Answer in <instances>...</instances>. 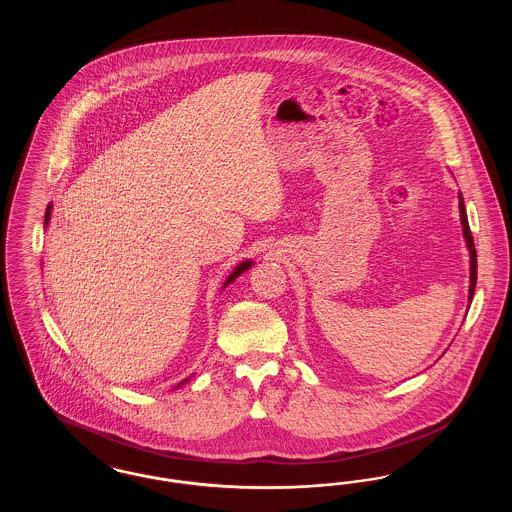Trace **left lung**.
Masks as SVG:
<instances>
[{"mask_svg":"<svg viewBox=\"0 0 512 512\" xmlns=\"http://www.w3.org/2000/svg\"><path fill=\"white\" fill-rule=\"evenodd\" d=\"M459 211H461L464 242H466L468 253H470V288H468V301L472 303V297H474V292H476V278H478V261H476V247H474V240H472V232H470L468 219H466L463 194H459Z\"/></svg>","mask_w":512,"mask_h":512,"instance_id":"left-lung-1","label":"left lung"}]
</instances>
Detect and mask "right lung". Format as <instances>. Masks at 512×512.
Wrapping results in <instances>:
<instances>
[{
    "label": "right lung",
    "mask_w": 512,
    "mask_h": 512,
    "mask_svg": "<svg viewBox=\"0 0 512 512\" xmlns=\"http://www.w3.org/2000/svg\"><path fill=\"white\" fill-rule=\"evenodd\" d=\"M49 219H51V203H49L48 209H46V220H44V226H46V228H48ZM251 267H253V261H251V259H245V261H242V263H240V265H236V268H234V270H232V272H230V276H228V278H226V280H224V284H222V290H224V288H226V286H228V284H232V282H234V280H236V278H238V276H240V274H242V272H245V270H247V268H251ZM188 380H190V378H186V380H182V382H180V384H178V386H176V388H180V386H184V384H186V382H188Z\"/></svg>",
    "instance_id": "right-lung-1"
}]
</instances>
